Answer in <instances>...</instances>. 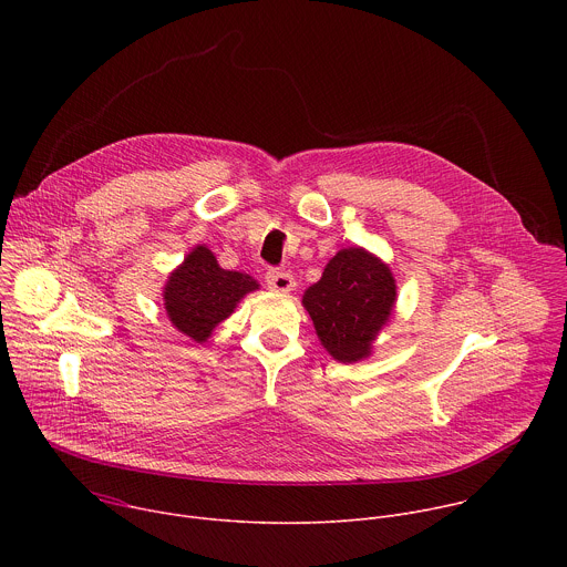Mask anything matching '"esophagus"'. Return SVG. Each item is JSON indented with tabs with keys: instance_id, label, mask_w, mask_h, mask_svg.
I'll return each mask as SVG.
<instances>
[{
	"instance_id": "esophagus-1",
	"label": "esophagus",
	"mask_w": 567,
	"mask_h": 567,
	"mask_svg": "<svg viewBox=\"0 0 567 567\" xmlns=\"http://www.w3.org/2000/svg\"><path fill=\"white\" fill-rule=\"evenodd\" d=\"M265 280H267L269 289H274V291H291V289L296 287L293 276L287 274V271H282V269H269L267 276H265Z\"/></svg>"
}]
</instances>
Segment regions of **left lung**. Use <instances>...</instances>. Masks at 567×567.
Instances as JSON below:
<instances>
[{"mask_svg":"<svg viewBox=\"0 0 567 567\" xmlns=\"http://www.w3.org/2000/svg\"><path fill=\"white\" fill-rule=\"evenodd\" d=\"M394 278L390 269L354 247L339 251L311 285L302 305L316 334L337 361L354 363L370 354V346L394 307Z\"/></svg>","mask_w":567,"mask_h":567,"instance_id":"8db88e82","label":"left lung"}]
</instances>
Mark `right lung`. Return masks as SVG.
I'll return each mask as SVG.
<instances>
[{
  "label": "right lung",
  "mask_w": 567,
  "mask_h": 567,
  "mask_svg": "<svg viewBox=\"0 0 567 567\" xmlns=\"http://www.w3.org/2000/svg\"><path fill=\"white\" fill-rule=\"evenodd\" d=\"M258 282L239 271H226L206 247L193 249L171 276L164 300L173 326L197 343H204L217 322L228 318Z\"/></svg>",
  "instance_id": "add662e5"
}]
</instances>
